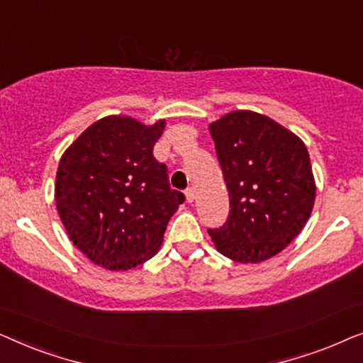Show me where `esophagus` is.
Segmentation results:
<instances>
[{"label": "esophagus", "instance_id": "1", "mask_svg": "<svg viewBox=\"0 0 363 363\" xmlns=\"http://www.w3.org/2000/svg\"><path fill=\"white\" fill-rule=\"evenodd\" d=\"M185 196H186L188 203H193V201H195V198H196L195 190H193V188H188V190L185 191Z\"/></svg>", "mask_w": 363, "mask_h": 363}]
</instances>
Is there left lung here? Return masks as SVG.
<instances>
[{"instance_id": "left-lung-1", "label": "left lung", "mask_w": 363, "mask_h": 363, "mask_svg": "<svg viewBox=\"0 0 363 363\" xmlns=\"http://www.w3.org/2000/svg\"><path fill=\"white\" fill-rule=\"evenodd\" d=\"M230 195L226 225L208 230L218 252L262 262L302 231L315 201L309 152L296 133L262 113L233 111L210 123Z\"/></svg>"}]
</instances>
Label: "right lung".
<instances>
[{
	"mask_svg": "<svg viewBox=\"0 0 363 363\" xmlns=\"http://www.w3.org/2000/svg\"><path fill=\"white\" fill-rule=\"evenodd\" d=\"M165 118L152 125L107 116L62 153L54 198L69 240L94 264L128 271L160 250L167 225L185 201L153 157Z\"/></svg>",
	"mask_w": 363,
	"mask_h": 363,
	"instance_id": "obj_1",
	"label": "right lung"
}]
</instances>
